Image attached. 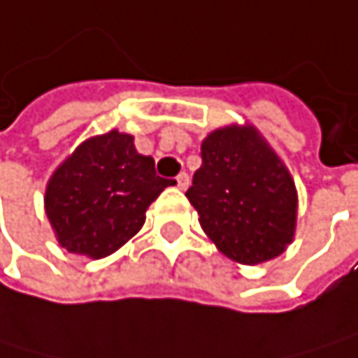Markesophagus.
<instances>
[{"label":"esophagus","mask_w":358,"mask_h":358,"mask_svg":"<svg viewBox=\"0 0 358 358\" xmlns=\"http://www.w3.org/2000/svg\"><path fill=\"white\" fill-rule=\"evenodd\" d=\"M176 185H178V189H187L189 187V173L187 171H182V173H178L176 176Z\"/></svg>","instance_id":"34e87169"}]
</instances>
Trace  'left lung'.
<instances>
[{
	"mask_svg": "<svg viewBox=\"0 0 358 358\" xmlns=\"http://www.w3.org/2000/svg\"><path fill=\"white\" fill-rule=\"evenodd\" d=\"M187 197L206 236L238 263H265L293 242L295 182L252 124L222 127L201 142Z\"/></svg>",
	"mask_w": 358,
	"mask_h": 358,
	"instance_id": "obj_1",
	"label": "left lung"
}]
</instances>
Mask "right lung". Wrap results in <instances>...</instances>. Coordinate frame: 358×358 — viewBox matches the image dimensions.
<instances>
[{
	"label": "right lung",
	"instance_id": "1",
	"mask_svg": "<svg viewBox=\"0 0 358 358\" xmlns=\"http://www.w3.org/2000/svg\"><path fill=\"white\" fill-rule=\"evenodd\" d=\"M155 159L116 129L89 138L50 176L44 208L59 244L91 259H103L129 242L146 220L148 206L165 187Z\"/></svg>",
	"mask_w": 358,
	"mask_h": 358
}]
</instances>
